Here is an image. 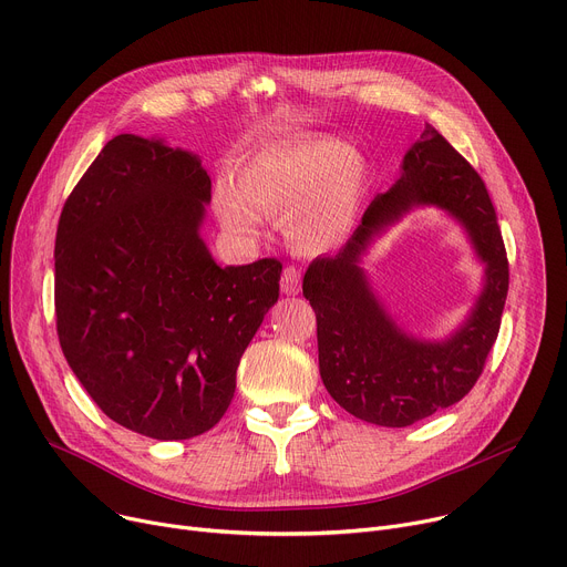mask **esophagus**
Returning a JSON list of instances; mask_svg holds the SVG:
<instances>
[{"label":"esophagus","mask_w":567,"mask_h":567,"mask_svg":"<svg viewBox=\"0 0 567 567\" xmlns=\"http://www.w3.org/2000/svg\"><path fill=\"white\" fill-rule=\"evenodd\" d=\"M301 288V272L295 266H288L281 272V292L284 295H297Z\"/></svg>","instance_id":"1"}]
</instances>
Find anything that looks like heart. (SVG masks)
I'll list each match as a JSON object with an SVG mask.
<instances>
[{
    "mask_svg": "<svg viewBox=\"0 0 567 567\" xmlns=\"http://www.w3.org/2000/svg\"><path fill=\"white\" fill-rule=\"evenodd\" d=\"M365 163L333 138H303L251 158L238 188H215V210L227 229L254 236L258 213L288 215V238L309 251L336 245L357 223Z\"/></svg>",
    "mask_w": 567,
    "mask_h": 567,
    "instance_id": "heart-1",
    "label": "heart"
}]
</instances>
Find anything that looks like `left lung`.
I'll return each mask as SVG.
<instances>
[{
	"mask_svg": "<svg viewBox=\"0 0 567 567\" xmlns=\"http://www.w3.org/2000/svg\"><path fill=\"white\" fill-rule=\"evenodd\" d=\"M429 205L462 225L485 266L483 290L468 316L443 339L402 328L360 266L377 237ZM301 290L318 318L320 377L347 413L379 426H409L461 402L497 340L508 292L506 249L482 177L426 124L404 154L395 184L374 197L336 256L313 260Z\"/></svg>",
	"mask_w": 567,
	"mask_h": 567,
	"instance_id": "obj_1",
	"label": "left lung"
}]
</instances>
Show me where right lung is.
I'll return each instance as SVG.
<instances>
[{
	"label": "right lung",
	"instance_id": "1",
	"mask_svg": "<svg viewBox=\"0 0 567 567\" xmlns=\"http://www.w3.org/2000/svg\"><path fill=\"white\" fill-rule=\"evenodd\" d=\"M197 154L120 134L68 197L54 249L56 329L74 377L117 424L186 441L220 422L281 264L217 266Z\"/></svg>",
	"mask_w": 567,
	"mask_h": 567
}]
</instances>
